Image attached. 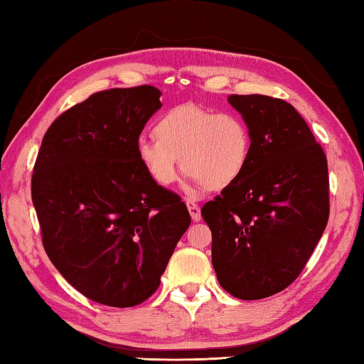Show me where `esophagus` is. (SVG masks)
Wrapping results in <instances>:
<instances>
[{
	"label": "esophagus",
	"mask_w": 364,
	"mask_h": 364,
	"mask_svg": "<svg viewBox=\"0 0 364 364\" xmlns=\"http://www.w3.org/2000/svg\"><path fill=\"white\" fill-rule=\"evenodd\" d=\"M186 205H188V210L191 213V218L194 222H198L200 219H202V214H200V206L194 202V200H186Z\"/></svg>",
	"instance_id": "esophagus-1"
}]
</instances>
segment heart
Returning <instances> with one entry per match:
<instances>
[{
	"label": "heart",
	"mask_w": 364,
	"mask_h": 364,
	"mask_svg": "<svg viewBox=\"0 0 364 364\" xmlns=\"http://www.w3.org/2000/svg\"><path fill=\"white\" fill-rule=\"evenodd\" d=\"M154 134L158 139H139L136 154L159 186L178 181L183 162L198 186L219 191L233 184L249 164L250 128L233 111L215 112L192 103L175 106L161 115Z\"/></svg>",
	"instance_id": "obj_1"
}]
</instances>
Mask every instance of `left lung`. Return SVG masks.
Returning <instances> with one entry per match:
<instances>
[{"mask_svg":"<svg viewBox=\"0 0 364 364\" xmlns=\"http://www.w3.org/2000/svg\"><path fill=\"white\" fill-rule=\"evenodd\" d=\"M252 134L249 164L202 208L220 286L242 300L288 288L327 227L328 167L296 107L267 95H230Z\"/></svg>","mask_w":364,"mask_h":364,"instance_id":"left-lung-1","label":"left lung"}]
</instances>
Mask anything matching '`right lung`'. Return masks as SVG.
Returning a JSON list of instances; mask_svg holds the SVG:
<instances>
[{
  "instance_id": "right-lung-1",
  "label": "right lung",
  "mask_w": 364,
  "mask_h": 364,
  "mask_svg": "<svg viewBox=\"0 0 364 364\" xmlns=\"http://www.w3.org/2000/svg\"><path fill=\"white\" fill-rule=\"evenodd\" d=\"M159 97L146 84L97 92L51 123L34 164L31 196L45 252L75 289L102 305L149 299L191 225L186 205L154 183L136 154Z\"/></svg>"
}]
</instances>
